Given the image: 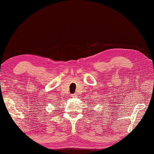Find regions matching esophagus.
<instances>
[{"instance_id":"obj_1","label":"esophagus","mask_w":154,"mask_h":154,"mask_svg":"<svg viewBox=\"0 0 154 154\" xmlns=\"http://www.w3.org/2000/svg\"><path fill=\"white\" fill-rule=\"evenodd\" d=\"M77 94H73L71 95L72 97H77Z\"/></svg>"}]
</instances>
